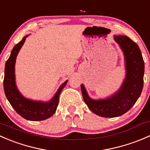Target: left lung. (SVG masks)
Returning <instances> with one entry per match:
<instances>
[{"mask_svg":"<svg viewBox=\"0 0 150 150\" xmlns=\"http://www.w3.org/2000/svg\"><path fill=\"white\" fill-rule=\"evenodd\" d=\"M115 40L122 48L126 64V78L118 92L104 100L89 98L83 85V97L88 108L97 115L104 117H118L125 114L140 96L144 85V62L138 45L127 36H115Z\"/></svg>","mask_w":150,"mask_h":150,"instance_id":"8db88e82","label":"left lung"}]
</instances>
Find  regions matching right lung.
Listing matches in <instances>:
<instances>
[{
	"instance_id": "1",
	"label": "right lung",
	"mask_w": 150,
	"mask_h": 150,
	"mask_svg": "<svg viewBox=\"0 0 150 150\" xmlns=\"http://www.w3.org/2000/svg\"><path fill=\"white\" fill-rule=\"evenodd\" d=\"M27 37L28 36H25L19 43L13 47L9 58L6 62L4 80V91L11 105L19 115L28 120H43L55 113L59 100V95L67 81L62 85L52 100L48 103L28 100L20 94L15 84L14 64L18 52L25 43Z\"/></svg>"
}]
</instances>
